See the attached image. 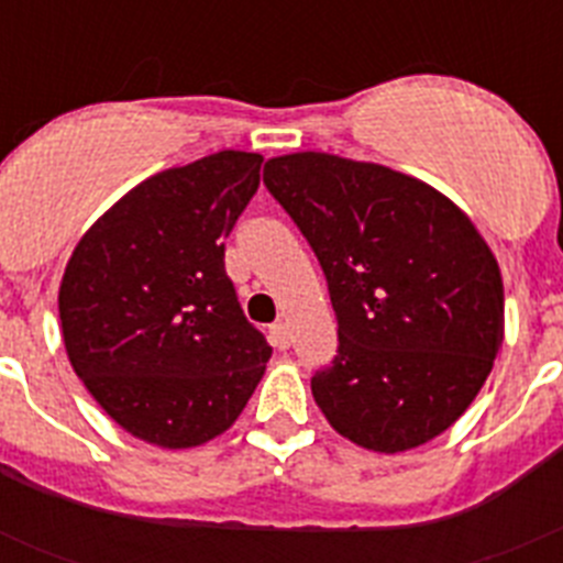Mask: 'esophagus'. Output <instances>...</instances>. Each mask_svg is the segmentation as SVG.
<instances>
[{"mask_svg": "<svg viewBox=\"0 0 563 563\" xmlns=\"http://www.w3.org/2000/svg\"><path fill=\"white\" fill-rule=\"evenodd\" d=\"M271 341L276 350H287V346H290V330H287L285 321H276V324L271 327Z\"/></svg>", "mask_w": 563, "mask_h": 563, "instance_id": "1", "label": "esophagus"}]
</instances>
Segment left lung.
Here are the masks:
<instances>
[{"instance_id":"obj_1","label":"left lung","mask_w":563,"mask_h":563,"mask_svg":"<svg viewBox=\"0 0 563 563\" xmlns=\"http://www.w3.org/2000/svg\"><path fill=\"white\" fill-rule=\"evenodd\" d=\"M265 186L324 271L338 352L312 397L338 434L397 454L471 406L501 346L499 265L465 213L426 183L375 163L298 152Z\"/></svg>"}]
</instances>
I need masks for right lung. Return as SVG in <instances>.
<instances>
[{
	"label": "right lung",
	"mask_w": 563,
	"mask_h": 563,
	"mask_svg": "<svg viewBox=\"0 0 563 563\" xmlns=\"http://www.w3.org/2000/svg\"><path fill=\"white\" fill-rule=\"evenodd\" d=\"M262 154L217 152L154 174L84 233L58 312L69 363L121 429L161 449L213 440L242 415L271 343L225 273V239Z\"/></svg>",
	"instance_id": "obj_1"
}]
</instances>
